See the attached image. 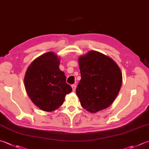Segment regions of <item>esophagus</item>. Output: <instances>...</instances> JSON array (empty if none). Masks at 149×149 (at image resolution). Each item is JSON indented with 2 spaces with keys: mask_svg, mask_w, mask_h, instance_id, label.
<instances>
[{
  "mask_svg": "<svg viewBox=\"0 0 149 149\" xmlns=\"http://www.w3.org/2000/svg\"><path fill=\"white\" fill-rule=\"evenodd\" d=\"M72 88L73 91L75 92V89H76V85H75V84H72Z\"/></svg>",
  "mask_w": 149,
  "mask_h": 149,
  "instance_id": "1",
  "label": "esophagus"
}]
</instances>
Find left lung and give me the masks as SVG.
Returning <instances> with one entry per match:
<instances>
[{"label": "left lung", "mask_w": 149, "mask_h": 149, "mask_svg": "<svg viewBox=\"0 0 149 149\" xmlns=\"http://www.w3.org/2000/svg\"><path fill=\"white\" fill-rule=\"evenodd\" d=\"M79 65L81 79L76 94L81 106L90 112L107 109L120 90V68L111 58L94 50L79 58Z\"/></svg>", "instance_id": "obj_1"}]
</instances>
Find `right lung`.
Wrapping results in <instances>:
<instances>
[{
	"instance_id": "add662e5",
	"label": "right lung",
	"mask_w": 149,
	"mask_h": 149,
	"mask_svg": "<svg viewBox=\"0 0 149 149\" xmlns=\"http://www.w3.org/2000/svg\"><path fill=\"white\" fill-rule=\"evenodd\" d=\"M59 58L49 52L35 59L24 77L27 94L40 109L52 112L62 105L66 94L72 91L65 73L59 69Z\"/></svg>"
}]
</instances>
